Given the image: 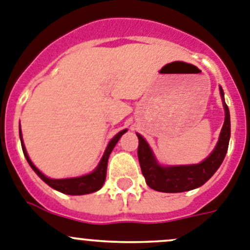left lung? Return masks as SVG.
<instances>
[{"mask_svg": "<svg viewBox=\"0 0 250 250\" xmlns=\"http://www.w3.org/2000/svg\"><path fill=\"white\" fill-rule=\"evenodd\" d=\"M220 91L221 96L223 97V90L221 87ZM223 106H225L226 118L218 143L211 155L200 164L160 167L154 158L148 143L144 141L143 137L137 134L139 139V165L149 188L160 192H184L202 186L217 171L226 157L230 137L229 109L225 100H223Z\"/></svg>", "mask_w": 250, "mask_h": 250, "instance_id": "obj_1", "label": "left lung"}]
</instances>
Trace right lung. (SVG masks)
<instances>
[{
	"label": "right lung",
	"mask_w": 250,
	"mask_h": 250,
	"mask_svg": "<svg viewBox=\"0 0 250 250\" xmlns=\"http://www.w3.org/2000/svg\"><path fill=\"white\" fill-rule=\"evenodd\" d=\"M127 132V129L121 130L117 136L114 137L111 142L107 146L106 151H104V157H102L101 162H100L99 167H96V170L91 174L85 175V176H80V178H71V179H60V180H54V179L46 178L45 175L42 174L32 162H30L29 157H28L27 151H25L24 144L22 141V133H21L20 128V137H21V143H22V149L23 153H24V157L27 159V162L29 163L30 167L37 172L39 178L44 181V183L48 184L50 188H55V190L60 191L62 193H66V195H85V193H91L95 192V191L100 190L104 185V180H106V172H107V163H108V158L111 151L113 150L114 146L117 144V142L120 141L121 137Z\"/></svg>",
	"instance_id": "1"
}]
</instances>
